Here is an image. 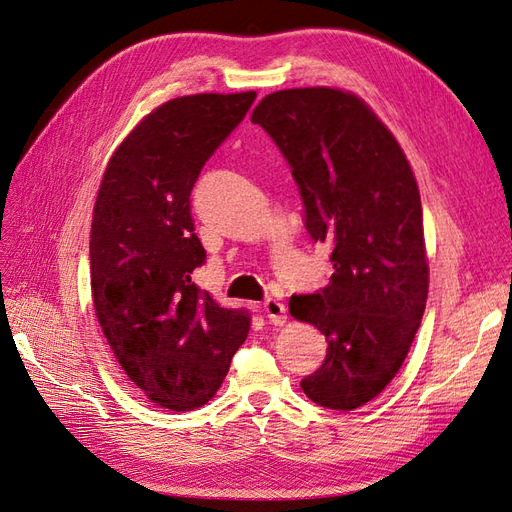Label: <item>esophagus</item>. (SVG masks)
<instances>
[{
    "instance_id": "esophagus-1",
    "label": "esophagus",
    "mask_w": 512,
    "mask_h": 512,
    "mask_svg": "<svg viewBox=\"0 0 512 512\" xmlns=\"http://www.w3.org/2000/svg\"><path fill=\"white\" fill-rule=\"evenodd\" d=\"M262 312H265V316L269 318L271 324H275V327H280V324L286 322V307L277 299H267L262 303Z\"/></svg>"
}]
</instances>
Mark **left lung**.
<instances>
[{
    "instance_id": "obj_1",
    "label": "left lung",
    "mask_w": 512,
    "mask_h": 512,
    "mask_svg": "<svg viewBox=\"0 0 512 512\" xmlns=\"http://www.w3.org/2000/svg\"><path fill=\"white\" fill-rule=\"evenodd\" d=\"M252 123L286 158L309 237L331 245L329 286L290 299V314L329 342L301 389L318 406L354 410L395 378L425 312L429 267L416 179L395 136L346 91H275L254 108Z\"/></svg>"
}]
</instances>
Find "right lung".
Returning <instances> with one entry per match:
<instances>
[{"instance_id": "add662e5", "label": "right lung", "mask_w": 512, "mask_h": 512, "mask_svg": "<svg viewBox=\"0 0 512 512\" xmlns=\"http://www.w3.org/2000/svg\"><path fill=\"white\" fill-rule=\"evenodd\" d=\"M245 94L175 98L113 153L91 222V294L108 346L153 404L205 406L245 342L252 314L192 282L207 252L190 194L200 170L254 104Z\"/></svg>"}]
</instances>
